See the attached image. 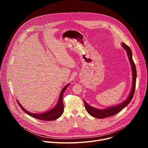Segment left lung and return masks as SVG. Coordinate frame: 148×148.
<instances>
[{
    "label": "left lung",
    "instance_id": "obj_1",
    "mask_svg": "<svg viewBox=\"0 0 148 148\" xmlns=\"http://www.w3.org/2000/svg\"><path fill=\"white\" fill-rule=\"evenodd\" d=\"M122 46L123 48L126 50V53H127L130 64L131 65L132 68V86L131 90V92L125 101L122 102V103L118 104L117 105H115V106H112L111 107H108L105 109H97L89 105L84 100V103H85L86 109L87 111V112L91 115L92 116L98 118V119H102L107 117L113 116L117 113L119 112L122 109H123L125 107H126L127 105L130 103L131 101L132 100L135 90V86H136V69L135 67V64L132 59V53L130 48L129 46H128L126 45H125L124 43H122Z\"/></svg>",
    "mask_w": 148,
    "mask_h": 148
}]
</instances>
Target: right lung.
I'll use <instances>...</instances> for the list:
<instances>
[{
  "label": "right lung",
  "mask_w": 148,
  "mask_h": 148,
  "mask_svg": "<svg viewBox=\"0 0 148 148\" xmlns=\"http://www.w3.org/2000/svg\"><path fill=\"white\" fill-rule=\"evenodd\" d=\"M70 86V84H67V86H66L64 88H63L60 92L58 100L57 102V105L56 106L51 110L45 112L44 113H41V114H34L32 113L29 111H27L23 107L22 105H21V104L18 102V100H17V102L20 108H22V110L26 112L27 114L29 115L40 119V120H43V121H54L57 119H58L59 117L61 116L62 113L64 112V105H63L62 102V98H63V94H64V91L67 89V88Z\"/></svg>",
  "instance_id": "right-lung-1"
}]
</instances>
